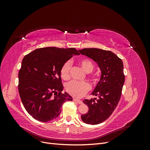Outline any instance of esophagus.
<instances>
[{
  "instance_id": "1",
  "label": "esophagus",
  "mask_w": 150,
  "mask_h": 150,
  "mask_svg": "<svg viewBox=\"0 0 150 150\" xmlns=\"http://www.w3.org/2000/svg\"><path fill=\"white\" fill-rule=\"evenodd\" d=\"M73 100H74V101L77 102L78 103L80 104H83V101H81V100H79V99H76V98H74Z\"/></svg>"
}]
</instances>
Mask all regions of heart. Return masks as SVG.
<instances>
[{
  "label": "heart",
  "instance_id": "b5f03b06",
  "mask_svg": "<svg viewBox=\"0 0 150 150\" xmlns=\"http://www.w3.org/2000/svg\"><path fill=\"white\" fill-rule=\"evenodd\" d=\"M79 66L86 72H91L94 69L92 62L88 59H83L79 62ZM71 64L69 61L66 62L61 69V76L64 80L70 78V71ZM90 89V85L86 82L71 81L66 85V90L71 95L76 98H81L87 93Z\"/></svg>",
  "mask_w": 150,
  "mask_h": 150
}]
</instances>
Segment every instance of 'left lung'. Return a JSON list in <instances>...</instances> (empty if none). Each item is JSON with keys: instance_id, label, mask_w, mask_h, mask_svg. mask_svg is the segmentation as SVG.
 <instances>
[{"instance_id": "obj_1", "label": "left lung", "mask_w": 150, "mask_h": 150, "mask_svg": "<svg viewBox=\"0 0 150 150\" xmlns=\"http://www.w3.org/2000/svg\"><path fill=\"white\" fill-rule=\"evenodd\" d=\"M79 52L97 62L101 71L100 80L91 93L98 98L84 99L89 111L81 116L86 124L98 125L111 115L120 101L125 79L123 63L110 51L85 48Z\"/></svg>"}]
</instances>
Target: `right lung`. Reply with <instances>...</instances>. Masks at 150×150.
<instances>
[{"instance_id": "obj_1", "label": "right lung", "mask_w": 150, "mask_h": 150, "mask_svg": "<svg viewBox=\"0 0 150 150\" xmlns=\"http://www.w3.org/2000/svg\"><path fill=\"white\" fill-rule=\"evenodd\" d=\"M74 55H79L75 48L48 47L35 49L23 58L18 89L25 109L35 120L56 119L62 104L72 100L66 92L62 93L61 69Z\"/></svg>"}]
</instances>
